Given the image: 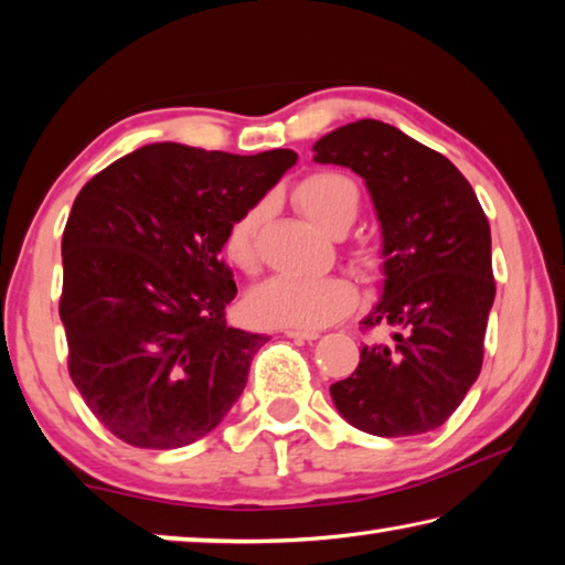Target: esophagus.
Here are the masks:
<instances>
[{
    "label": "esophagus",
    "instance_id": "obj_1",
    "mask_svg": "<svg viewBox=\"0 0 565 565\" xmlns=\"http://www.w3.org/2000/svg\"><path fill=\"white\" fill-rule=\"evenodd\" d=\"M284 337L296 339V341H313L319 339V331H301V329H286Z\"/></svg>",
    "mask_w": 565,
    "mask_h": 565
}]
</instances>
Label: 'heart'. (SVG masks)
Listing matches in <instances>:
<instances>
[{
	"label": "heart",
	"instance_id": "heart-1",
	"mask_svg": "<svg viewBox=\"0 0 565 565\" xmlns=\"http://www.w3.org/2000/svg\"><path fill=\"white\" fill-rule=\"evenodd\" d=\"M294 202L301 212L331 234H341L351 226L359 212V186L337 171H317L303 177L294 186ZM264 204L244 209L228 222L224 232L226 262L246 276L259 274V224ZM351 264L361 279L376 281L384 274V256L376 246L359 244L351 252ZM359 291L347 276H317V279H294L279 276L266 281L252 296L246 309L254 321L266 327H299L319 329L339 321L356 309Z\"/></svg>",
	"mask_w": 565,
	"mask_h": 565
}]
</instances>
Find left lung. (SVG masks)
Instances as JSON below:
<instances>
[{
  "mask_svg": "<svg viewBox=\"0 0 565 565\" xmlns=\"http://www.w3.org/2000/svg\"><path fill=\"white\" fill-rule=\"evenodd\" d=\"M313 151L366 181L386 256L384 299L361 331L391 339L361 349L356 371L331 384L333 404L374 436L434 431L481 374L495 296L489 218L451 161L391 124L351 121Z\"/></svg>",
  "mask_w": 565,
  "mask_h": 565,
  "instance_id": "1",
  "label": "left lung"
}]
</instances>
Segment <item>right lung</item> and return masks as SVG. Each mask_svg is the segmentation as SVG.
Instances as JSON below:
<instances>
[{"instance_id":"right-lung-1","label":"right lung","mask_w":565,"mask_h":565,"mask_svg":"<svg viewBox=\"0 0 565 565\" xmlns=\"http://www.w3.org/2000/svg\"><path fill=\"white\" fill-rule=\"evenodd\" d=\"M291 149L242 157L149 145L92 177L62 236L66 366L99 424L134 448L199 441L242 396L264 333L226 327L236 296L228 222L289 167Z\"/></svg>"}]
</instances>
